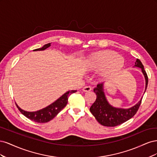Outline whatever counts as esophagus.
Here are the masks:
<instances>
[{"instance_id":"obj_1","label":"esophagus","mask_w":157,"mask_h":157,"mask_svg":"<svg viewBox=\"0 0 157 157\" xmlns=\"http://www.w3.org/2000/svg\"><path fill=\"white\" fill-rule=\"evenodd\" d=\"M91 90H92V88L90 87V86H84L82 88V91L83 92H90V91H91Z\"/></svg>"}]
</instances>
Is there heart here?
<instances>
[{
	"mask_svg": "<svg viewBox=\"0 0 157 157\" xmlns=\"http://www.w3.org/2000/svg\"><path fill=\"white\" fill-rule=\"evenodd\" d=\"M83 66L88 71L101 70L99 77L105 80L120 73L124 67V61L115 52L102 50L90 54L84 60Z\"/></svg>",
	"mask_w": 157,
	"mask_h": 157,
	"instance_id": "obj_1",
	"label": "heart"
}]
</instances>
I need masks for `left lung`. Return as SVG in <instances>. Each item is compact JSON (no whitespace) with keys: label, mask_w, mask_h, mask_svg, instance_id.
Returning <instances> with one entry per match:
<instances>
[{"label":"left lung","mask_w":157,"mask_h":157,"mask_svg":"<svg viewBox=\"0 0 157 157\" xmlns=\"http://www.w3.org/2000/svg\"><path fill=\"white\" fill-rule=\"evenodd\" d=\"M134 67L140 68L144 76L145 80V93L148 84V77L144 65L140 59H136ZM104 82L98 84L97 87L94 89V92L97 97L96 101L90 108V112L99 124L105 126L113 127L122 124L134 117L140 107L142 98L136 105L130 108L124 109L114 107L107 101L104 92Z\"/></svg>","instance_id":"left-lung-1"}]
</instances>
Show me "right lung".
I'll return each mask as SVG.
<instances>
[{
	"instance_id": "1",
	"label": "right lung",
	"mask_w": 157,
	"mask_h": 157,
	"mask_svg": "<svg viewBox=\"0 0 157 157\" xmlns=\"http://www.w3.org/2000/svg\"><path fill=\"white\" fill-rule=\"evenodd\" d=\"M50 46V43L46 44L42 46V48L33 50V51L44 50L46 48H48ZM76 92H77V90H69V91H67V92L63 94L62 96L59 98L54 102L51 103L50 105L36 111H26L23 110L22 109L19 107L16 103V105L18 108L19 111L21 113V114H23V115L26 117L27 118H29V119L39 123L48 122L52 119H53V118L66 106L68 101L69 96L71 94L75 93Z\"/></svg>"
}]
</instances>
